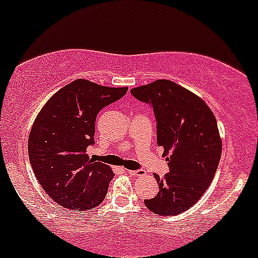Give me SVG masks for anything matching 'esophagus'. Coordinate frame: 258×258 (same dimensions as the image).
<instances>
[{"instance_id":"1","label":"esophagus","mask_w":258,"mask_h":258,"mask_svg":"<svg viewBox=\"0 0 258 258\" xmlns=\"http://www.w3.org/2000/svg\"><path fill=\"white\" fill-rule=\"evenodd\" d=\"M128 174L132 176H143V175H146V171L143 169H137V170H128Z\"/></svg>"}]
</instances>
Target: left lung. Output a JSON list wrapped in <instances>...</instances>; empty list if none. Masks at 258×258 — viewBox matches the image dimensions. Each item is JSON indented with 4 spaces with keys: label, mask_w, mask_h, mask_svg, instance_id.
Masks as SVG:
<instances>
[{
    "label": "left lung",
    "mask_w": 258,
    "mask_h": 258,
    "mask_svg": "<svg viewBox=\"0 0 258 258\" xmlns=\"http://www.w3.org/2000/svg\"><path fill=\"white\" fill-rule=\"evenodd\" d=\"M131 94L153 107L158 146L169 154L168 174H154L159 192L144 203L155 214L176 216L202 197L216 175L222 155L216 116L200 97L168 79L134 88Z\"/></svg>",
    "instance_id": "obj_1"
}]
</instances>
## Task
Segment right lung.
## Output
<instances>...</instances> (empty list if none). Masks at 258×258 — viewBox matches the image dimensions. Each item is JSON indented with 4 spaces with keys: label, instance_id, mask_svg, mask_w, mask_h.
Returning <instances> with one entry per match:
<instances>
[{
    "label": "right lung",
    "instance_id": "add662e5",
    "mask_svg": "<svg viewBox=\"0 0 258 258\" xmlns=\"http://www.w3.org/2000/svg\"><path fill=\"white\" fill-rule=\"evenodd\" d=\"M127 93L77 79L53 94L36 116L28 140L32 168L41 187L64 208L88 211L106 196L114 172L90 159L95 118L103 107Z\"/></svg>",
    "mask_w": 258,
    "mask_h": 258
}]
</instances>
